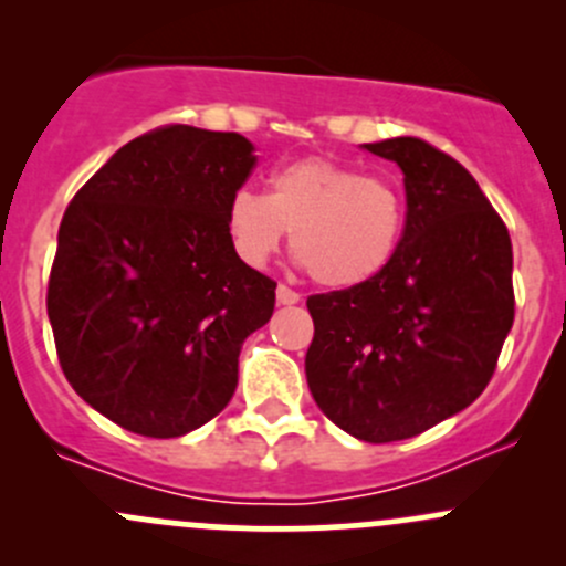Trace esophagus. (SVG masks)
Returning <instances> with one entry per match:
<instances>
[{
	"label": "esophagus",
	"instance_id": "esophagus-1",
	"mask_svg": "<svg viewBox=\"0 0 566 566\" xmlns=\"http://www.w3.org/2000/svg\"><path fill=\"white\" fill-rule=\"evenodd\" d=\"M276 301H279V304L290 306V304H298L301 295L295 293V290H290L287 284H279V287H276Z\"/></svg>",
	"mask_w": 566,
	"mask_h": 566
}]
</instances>
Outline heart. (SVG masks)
Instances as JSON below:
<instances>
[{"instance_id": "b5f03b06", "label": "heart", "mask_w": 566, "mask_h": 566, "mask_svg": "<svg viewBox=\"0 0 566 566\" xmlns=\"http://www.w3.org/2000/svg\"><path fill=\"white\" fill-rule=\"evenodd\" d=\"M394 182L331 158H298L268 180V197L241 188L224 213L227 235L249 268L268 265L284 235L310 276L331 290L358 287L389 268L405 232Z\"/></svg>"}]
</instances>
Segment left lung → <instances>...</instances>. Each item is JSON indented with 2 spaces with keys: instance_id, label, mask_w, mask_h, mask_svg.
Listing matches in <instances>:
<instances>
[{
  "instance_id": "1",
  "label": "left lung",
  "mask_w": 566,
  "mask_h": 566,
  "mask_svg": "<svg viewBox=\"0 0 566 566\" xmlns=\"http://www.w3.org/2000/svg\"><path fill=\"white\" fill-rule=\"evenodd\" d=\"M364 150L402 169V243L369 282L306 301V380L339 430L389 443L460 413L490 384L515 319L512 241L452 156L416 136Z\"/></svg>"
}]
</instances>
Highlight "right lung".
<instances>
[{"instance_id":"right-lung-1","label":"right lung","mask_w":566,"mask_h":566,"mask_svg":"<svg viewBox=\"0 0 566 566\" xmlns=\"http://www.w3.org/2000/svg\"><path fill=\"white\" fill-rule=\"evenodd\" d=\"M241 134L164 125L119 147L67 205L49 310L67 384L123 430L177 438L227 408L276 282L227 235L254 169Z\"/></svg>"}]
</instances>
